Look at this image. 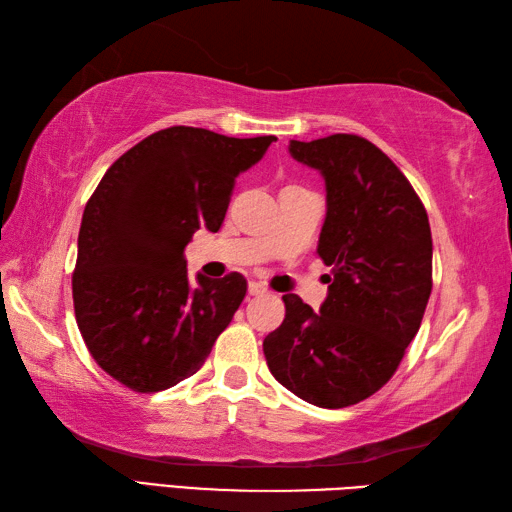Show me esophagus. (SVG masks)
<instances>
[{"label": "esophagus", "mask_w": 512, "mask_h": 512, "mask_svg": "<svg viewBox=\"0 0 512 512\" xmlns=\"http://www.w3.org/2000/svg\"><path fill=\"white\" fill-rule=\"evenodd\" d=\"M264 292H268V288L264 284H259V281H250L248 284V295L257 297V295H264Z\"/></svg>", "instance_id": "esophagus-1"}]
</instances>
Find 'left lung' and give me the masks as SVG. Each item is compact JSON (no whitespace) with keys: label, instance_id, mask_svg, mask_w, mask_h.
I'll list each match as a JSON object with an SVG mask.
<instances>
[{"label":"left lung","instance_id":"8db88e82","mask_svg":"<svg viewBox=\"0 0 512 512\" xmlns=\"http://www.w3.org/2000/svg\"><path fill=\"white\" fill-rule=\"evenodd\" d=\"M288 149L325 180L317 253L332 275L319 312L284 295L286 319L264 354L292 394L341 409L376 394L420 330L433 286L429 217L405 173L367 138L332 134Z\"/></svg>","mask_w":512,"mask_h":512}]
</instances>
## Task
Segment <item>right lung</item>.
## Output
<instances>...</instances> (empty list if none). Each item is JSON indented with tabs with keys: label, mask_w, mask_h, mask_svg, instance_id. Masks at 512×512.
<instances>
[{
	"label": "right lung",
	"mask_w": 512,
	"mask_h": 512,
	"mask_svg": "<svg viewBox=\"0 0 512 512\" xmlns=\"http://www.w3.org/2000/svg\"><path fill=\"white\" fill-rule=\"evenodd\" d=\"M273 140L176 125L105 171L83 211L72 299L92 358L118 383L138 394L178 385L231 323L246 279L198 275L191 286L184 246L202 226L220 231L235 178Z\"/></svg>",
	"instance_id": "add662e5"
}]
</instances>
